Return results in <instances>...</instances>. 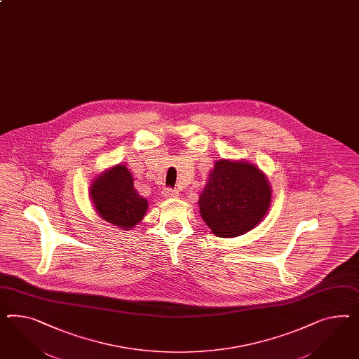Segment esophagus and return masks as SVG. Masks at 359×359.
Wrapping results in <instances>:
<instances>
[{
  "label": "esophagus",
  "mask_w": 359,
  "mask_h": 359,
  "mask_svg": "<svg viewBox=\"0 0 359 359\" xmlns=\"http://www.w3.org/2000/svg\"><path fill=\"white\" fill-rule=\"evenodd\" d=\"M178 194V191L175 190V189H172V187H166L164 189V191H163V195L166 196V198H172V196H177Z\"/></svg>",
  "instance_id": "1"
}]
</instances>
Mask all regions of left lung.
I'll list each match as a JSON object with an SVG mask.
<instances>
[{
  "label": "left lung",
  "instance_id": "left-lung-1",
  "mask_svg": "<svg viewBox=\"0 0 359 359\" xmlns=\"http://www.w3.org/2000/svg\"><path fill=\"white\" fill-rule=\"evenodd\" d=\"M271 190L266 177L245 161L219 160L199 196L201 215L214 235L235 237L266 215Z\"/></svg>",
  "mask_w": 359,
  "mask_h": 359
}]
</instances>
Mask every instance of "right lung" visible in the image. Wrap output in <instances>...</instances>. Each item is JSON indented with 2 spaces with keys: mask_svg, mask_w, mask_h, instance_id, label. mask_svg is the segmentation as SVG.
Here are the masks:
<instances>
[{
  "mask_svg": "<svg viewBox=\"0 0 359 359\" xmlns=\"http://www.w3.org/2000/svg\"><path fill=\"white\" fill-rule=\"evenodd\" d=\"M90 196L98 215L113 226L131 229L140 223L148 202L133 187V175L123 165H116L92 184Z\"/></svg>",
  "mask_w": 359,
  "mask_h": 359,
  "instance_id": "right-lung-1",
  "label": "right lung"
}]
</instances>
